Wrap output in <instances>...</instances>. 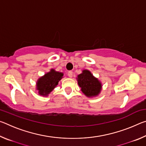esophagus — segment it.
I'll list each match as a JSON object with an SVG mask.
<instances>
[{
	"instance_id": "esophagus-1",
	"label": "esophagus",
	"mask_w": 146,
	"mask_h": 146,
	"mask_svg": "<svg viewBox=\"0 0 146 146\" xmlns=\"http://www.w3.org/2000/svg\"><path fill=\"white\" fill-rule=\"evenodd\" d=\"M68 75L69 77H70V78L72 77V76H73V71H69L68 73Z\"/></svg>"
}]
</instances>
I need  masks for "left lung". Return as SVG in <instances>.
<instances>
[{"mask_svg": "<svg viewBox=\"0 0 146 146\" xmlns=\"http://www.w3.org/2000/svg\"><path fill=\"white\" fill-rule=\"evenodd\" d=\"M76 78L81 91L87 97H96L100 93L102 84L89 70H83L82 73L78 75Z\"/></svg>", "mask_w": 146, "mask_h": 146, "instance_id": "1", "label": "left lung"}]
</instances>
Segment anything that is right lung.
<instances>
[{
  "mask_svg": "<svg viewBox=\"0 0 146 146\" xmlns=\"http://www.w3.org/2000/svg\"><path fill=\"white\" fill-rule=\"evenodd\" d=\"M63 75V73L51 69L49 72L39 78L36 82V90L38 91L39 95L48 96L58 85Z\"/></svg>",
  "mask_w": 146,
  "mask_h": 146,
  "instance_id": "right-lung-1",
  "label": "right lung"
}]
</instances>
